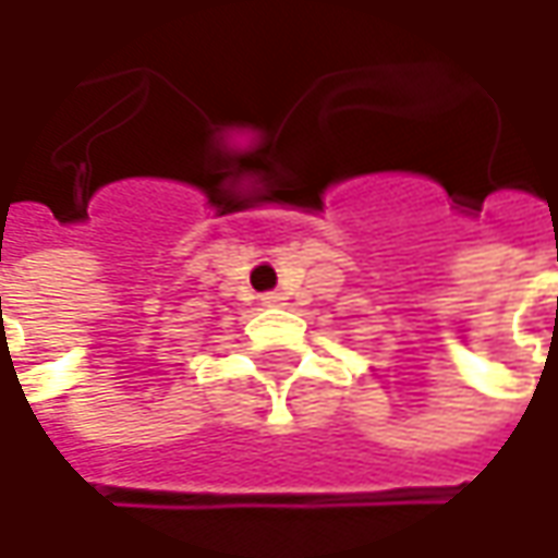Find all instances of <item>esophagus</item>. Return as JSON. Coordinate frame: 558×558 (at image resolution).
Masks as SVG:
<instances>
[{
	"mask_svg": "<svg viewBox=\"0 0 558 558\" xmlns=\"http://www.w3.org/2000/svg\"><path fill=\"white\" fill-rule=\"evenodd\" d=\"M260 304L264 307H282L286 304V294L282 291H267V294H260Z\"/></svg>",
	"mask_w": 558,
	"mask_h": 558,
	"instance_id": "1",
	"label": "esophagus"
}]
</instances>
